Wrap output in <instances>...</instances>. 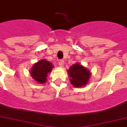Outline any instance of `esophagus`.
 Segmentation results:
<instances>
[{"mask_svg":"<svg viewBox=\"0 0 127 127\" xmlns=\"http://www.w3.org/2000/svg\"><path fill=\"white\" fill-rule=\"evenodd\" d=\"M59 65L60 67H63L64 66V61H60L59 62Z\"/></svg>","mask_w":127,"mask_h":127,"instance_id":"1","label":"esophagus"}]
</instances>
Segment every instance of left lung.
<instances>
[{
    "mask_svg": "<svg viewBox=\"0 0 127 127\" xmlns=\"http://www.w3.org/2000/svg\"><path fill=\"white\" fill-rule=\"evenodd\" d=\"M67 73L71 83L75 87H81L87 85L92 75L90 70L79 63H76L70 66Z\"/></svg>",
    "mask_w": 127,
    "mask_h": 127,
    "instance_id": "1",
    "label": "left lung"
}]
</instances>
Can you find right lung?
Instances as JSON below:
<instances>
[{"label":"right lung","instance_id":"obj_1","mask_svg":"<svg viewBox=\"0 0 127 127\" xmlns=\"http://www.w3.org/2000/svg\"><path fill=\"white\" fill-rule=\"evenodd\" d=\"M53 67V64L51 62L42 59L33 65L30 73L33 80L43 84L46 83L48 75L51 72Z\"/></svg>","mask_w":127,"mask_h":127}]
</instances>
